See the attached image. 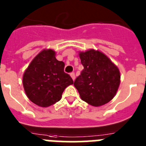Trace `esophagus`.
Returning <instances> with one entry per match:
<instances>
[{
  "mask_svg": "<svg viewBox=\"0 0 146 146\" xmlns=\"http://www.w3.org/2000/svg\"><path fill=\"white\" fill-rule=\"evenodd\" d=\"M70 76H71L72 79H73V81L75 80V73H70Z\"/></svg>",
  "mask_w": 146,
  "mask_h": 146,
  "instance_id": "obj_1",
  "label": "esophagus"
}]
</instances>
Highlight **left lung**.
<instances>
[{"mask_svg": "<svg viewBox=\"0 0 146 146\" xmlns=\"http://www.w3.org/2000/svg\"><path fill=\"white\" fill-rule=\"evenodd\" d=\"M83 70L74 82L82 101L91 106H101L116 95L120 83L118 68L98 50L79 52Z\"/></svg>", "mask_w": 146, "mask_h": 146, "instance_id": "obj_1", "label": "left lung"}]
</instances>
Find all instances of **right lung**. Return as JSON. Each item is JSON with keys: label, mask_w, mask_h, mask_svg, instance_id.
<instances>
[{"label": "right lung", "mask_w": 146, "mask_h": 146, "mask_svg": "<svg viewBox=\"0 0 146 146\" xmlns=\"http://www.w3.org/2000/svg\"><path fill=\"white\" fill-rule=\"evenodd\" d=\"M64 63L56 59V52L44 49L35 56L23 76L29 99L41 107H48L62 98L64 89L73 84L64 72Z\"/></svg>", "instance_id": "add662e5"}]
</instances>
